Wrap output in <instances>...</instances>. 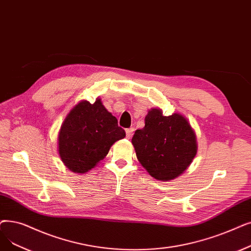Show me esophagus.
Here are the masks:
<instances>
[{"label":"esophagus","instance_id":"esophagus-1","mask_svg":"<svg viewBox=\"0 0 251 251\" xmlns=\"http://www.w3.org/2000/svg\"><path fill=\"white\" fill-rule=\"evenodd\" d=\"M133 131H134L133 128H128V129H126V137H127V138L131 137L132 134H133Z\"/></svg>","mask_w":251,"mask_h":251}]
</instances>
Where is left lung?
Masks as SVG:
<instances>
[{
	"mask_svg": "<svg viewBox=\"0 0 251 251\" xmlns=\"http://www.w3.org/2000/svg\"><path fill=\"white\" fill-rule=\"evenodd\" d=\"M146 125L132 137L136 157L151 176L172 180L191 165L197 154V139L188 120L180 114L163 116L160 108H151Z\"/></svg>",
	"mask_w": 251,
	"mask_h": 251,
	"instance_id": "8db88e82",
	"label": "left lung"
}]
</instances>
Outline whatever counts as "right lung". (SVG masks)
Instances as JSON below:
<instances>
[{"label":"right lung","instance_id":"add662e5","mask_svg":"<svg viewBox=\"0 0 251 251\" xmlns=\"http://www.w3.org/2000/svg\"><path fill=\"white\" fill-rule=\"evenodd\" d=\"M126 136L118 120L103 106L82 100L65 117L58 133V152L71 171L85 173L101 161L117 140Z\"/></svg>","mask_w":251,"mask_h":251}]
</instances>
